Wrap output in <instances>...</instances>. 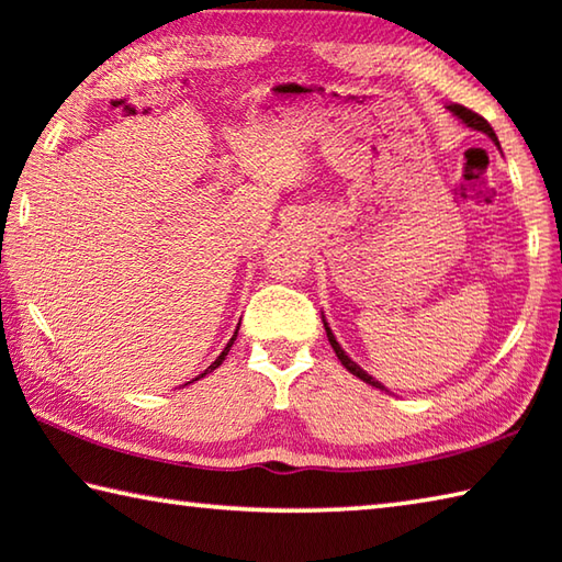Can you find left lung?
Returning a JSON list of instances; mask_svg holds the SVG:
<instances>
[{
    "label": "left lung",
    "instance_id": "left-lung-1",
    "mask_svg": "<svg viewBox=\"0 0 562 562\" xmlns=\"http://www.w3.org/2000/svg\"><path fill=\"white\" fill-rule=\"evenodd\" d=\"M447 108H450V112H454V115L459 117V120H462L464 122V125L467 127H472V130H479V132H484V135H488V137H492L494 142H496V145H498V139H496V132L492 130V125H488V122L482 117V115H476V112H472V110H469V108H464V105H447ZM322 322H324V329H326V339H329V344H331V349H334V353L336 356H339V361H341V366H344V369L346 371H349V373H353L356 375V379H361L363 383H369V385H373V387H383L379 381H375V379H371V375L369 373H366L363 369H361V366L359 363H353L351 359H349V356H346V351L341 349V344L339 341H336V336L331 334V329H329V324H326V319H324V312H322Z\"/></svg>",
    "mask_w": 562,
    "mask_h": 562
}]
</instances>
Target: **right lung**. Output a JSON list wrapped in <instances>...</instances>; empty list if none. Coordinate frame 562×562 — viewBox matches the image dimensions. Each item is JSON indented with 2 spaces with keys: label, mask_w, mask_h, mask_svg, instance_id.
<instances>
[{
  "label": "right lung",
  "mask_w": 562,
  "mask_h": 562,
  "mask_svg": "<svg viewBox=\"0 0 562 562\" xmlns=\"http://www.w3.org/2000/svg\"><path fill=\"white\" fill-rule=\"evenodd\" d=\"M231 346H233V339H231V344L226 346V349H223V351H221V356H218V359H216V361H213V363L209 366V369H206V371H203V373L199 375V379H203V375H206L209 371H216V369H218V366H221L223 361H226V356H228V351H231Z\"/></svg>",
  "instance_id": "right-lung-1"
}]
</instances>
